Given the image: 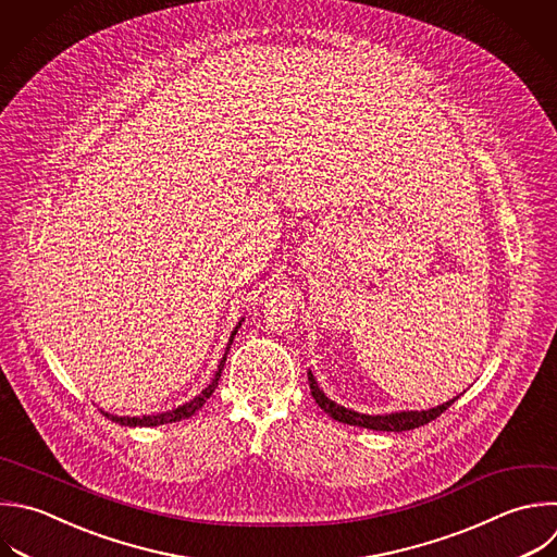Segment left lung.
<instances>
[{
    "instance_id": "left-lung-1",
    "label": "left lung",
    "mask_w": 557,
    "mask_h": 557,
    "mask_svg": "<svg viewBox=\"0 0 557 557\" xmlns=\"http://www.w3.org/2000/svg\"><path fill=\"white\" fill-rule=\"evenodd\" d=\"M309 376V387L311 394L315 398V403L320 405V409H324V413H329L333 420L344 422V424H352V426H363V429H372V431H409L416 426H422L431 420H435L442 411H446L459 396L431 407V409H407V411H392V413H359L355 409H348L344 405H337L335 400H331L318 385L313 372H307Z\"/></svg>"
}]
</instances>
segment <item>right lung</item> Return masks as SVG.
Returning a JSON list of instances; mask_svg holds the SVG:
<instances>
[{
    "label": "right lung",
    "mask_w": 557,
    "mask_h": 557,
    "mask_svg": "<svg viewBox=\"0 0 557 557\" xmlns=\"http://www.w3.org/2000/svg\"><path fill=\"white\" fill-rule=\"evenodd\" d=\"M242 322H244V318H242V320L237 322V326L233 329L231 339H228L226 350H224V357L220 359L218 370H215L211 383H209L198 396H194L189 403H183V405H178V407H174V409H168V411H161V413H150V416H117V413H111V411H102V413H104L109 420H113V422H117V424H122V426H157V424H170V422H181V420H185V418H191L198 409H202V405H205V403L211 398V394L215 392L218 381H220L222 370H224V363H226L228 348H231V344H233L237 331L242 329Z\"/></svg>",
    "instance_id": "1"
}]
</instances>
